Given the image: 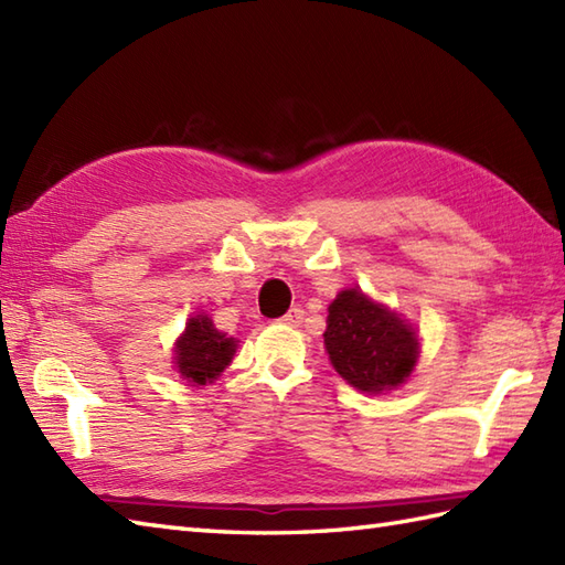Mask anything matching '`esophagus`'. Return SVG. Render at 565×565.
Returning a JSON list of instances; mask_svg holds the SVG:
<instances>
[{
  "label": "esophagus",
  "instance_id": "34e87169",
  "mask_svg": "<svg viewBox=\"0 0 565 565\" xmlns=\"http://www.w3.org/2000/svg\"><path fill=\"white\" fill-rule=\"evenodd\" d=\"M279 320L284 322V326H291V328H298V326H301V322H303V310H301V308H291V310H289V313H286V316H281Z\"/></svg>",
  "mask_w": 565,
  "mask_h": 565
}]
</instances>
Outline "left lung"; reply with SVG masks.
Here are the masks:
<instances>
[{
	"instance_id": "1",
	"label": "left lung",
	"mask_w": 565,
	"mask_h": 565,
	"mask_svg": "<svg viewBox=\"0 0 565 565\" xmlns=\"http://www.w3.org/2000/svg\"><path fill=\"white\" fill-rule=\"evenodd\" d=\"M322 338L338 374L366 393L398 386L417 359L415 332L359 289H347L330 303Z\"/></svg>"
}]
</instances>
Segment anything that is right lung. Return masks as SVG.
<instances>
[{
    "label": "right lung",
    "mask_w": 565,
    "mask_h": 565,
    "mask_svg": "<svg viewBox=\"0 0 565 565\" xmlns=\"http://www.w3.org/2000/svg\"><path fill=\"white\" fill-rule=\"evenodd\" d=\"M235 354V340L225 338L223 332L213 328L206 316H196L189 320L186 332L177 342V366L191 383H211L221 371L231 364Z\"/></svg>",
    "instance_id": "obj_1"
}]
</instances>
